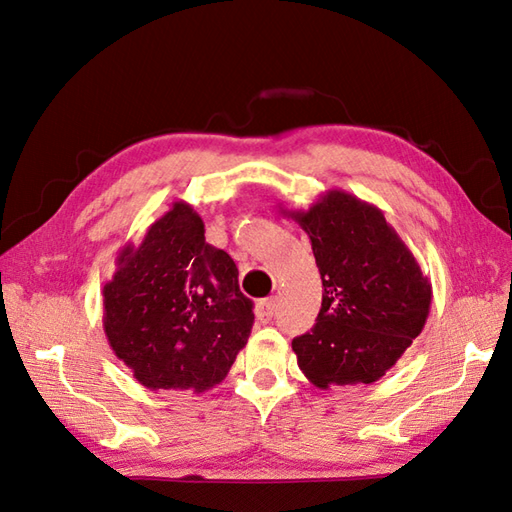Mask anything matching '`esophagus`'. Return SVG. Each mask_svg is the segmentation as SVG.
<instances>
[{
	"label": "esophagus",
	"mask_w": 512,
	"mask_h": 512,
	"mask_svg": "<svg viewBox=\"0 0 512 512\" xmlns=\"http://www.w3.org/2000/svg\"><path fill=\"white\" fill-rule=\"evenodd\" d=\"M273 313H276V299L273 297L260 299V302L256 304V317L260 321H269L273 317Z\"/></svg>",
	"instance_id": "obj_1"
}]
</instances>
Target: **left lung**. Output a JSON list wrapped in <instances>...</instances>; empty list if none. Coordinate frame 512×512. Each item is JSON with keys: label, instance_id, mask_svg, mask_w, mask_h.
Returning <instances> with one entry per match:
<instances>
[{"label": "left lung", "instance_id": "8db88e82", "mask_svg": "<svg viewBox=\"0 0 512 512\" xmlns=\"http://www.w3.org/2000/svg\"><path fill=\"white\" fill-rule=\"evenodd\" d=\"M280 213L308 234L323 284L315 328L293 339L299 369L319 389L380 380L426 326L430 278L382 210L352 193Z\"/></svg>", "mask_w": 512, "mask_h": 512}]
</instances>
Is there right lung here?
<instances>
[{
    "label": "right lung",
    "mask_w": 512,
    "mask_h": 512,
    "mask_svg": "<svg viewBox=\"0 0 512 512\" xmlns=\"http://www.w3.org/2000/svg\"><path fill=\"white\" fill-rule=\"evenodd\" d=\"M191 204L173 202L141 245H123L104 284L112 352L152 391L204 393L228 376L252 332L234 260L206 243Z\"/></svg>",
    "instance_id": "right-lung-1"
}]
</instances>
